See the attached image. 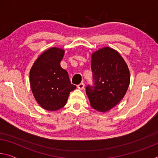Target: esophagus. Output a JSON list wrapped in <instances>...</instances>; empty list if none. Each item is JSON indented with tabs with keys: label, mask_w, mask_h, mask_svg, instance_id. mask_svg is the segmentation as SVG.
Returning <instances> with one entry per match:
<instances>
[{
	"label": "esophagus",
	"mask_w": 158,
	"mask_h": 158,
	"mask_svg": "<svg viewBox=\"0 0 158 158\" xmlns=\"http://www.w3.org/2000/svg\"><path fill=\"white\" fill-rule=\"evenodd\" d=\"M84 86H85V85H84V83H81V84H79V85H77V88H78L80 90H82L84 88Z\"/></svg>",
	"instance_id": "obj_1"
}]
</instances>
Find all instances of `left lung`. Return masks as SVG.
Here are the masks:
<instances>
[{
    "label": "left lung",
    "instance_id": "left-lung-1",
    "mask_svg": "<svg viewBox=\"0 0 158 158\" xmlns=\"http://www.w3.org/2000/svg\"><path fill=\"white\" fill-rule=\"evenodd\" d=\"M91 69L94 86L86 89L91 106L105 112L117 106L130 83L128 66L116 50L103 47L93 52Z\"/></svg>",
    "mask_w": 158,
    "mask_h": 158
}]
</instances>
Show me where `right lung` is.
I'll return each mask as SVG.
<instances>
[{"instance_id":"1","label":"right lung","mask_w":158,"mask_h":158,"mask_svg":"<svg viewBox=\"0 0 158 158\" xmlns=\"http://www.w3.org/2000/svg\"><path fill=\"white\" fill-rule=\"evenodd\" d=\"M64 51L57 47L46 50L32 65L30 86L36 102L48 111H56L65 106L69 93L76 89L68 73L60 66Z\"/></svg>"}]
</instances>
